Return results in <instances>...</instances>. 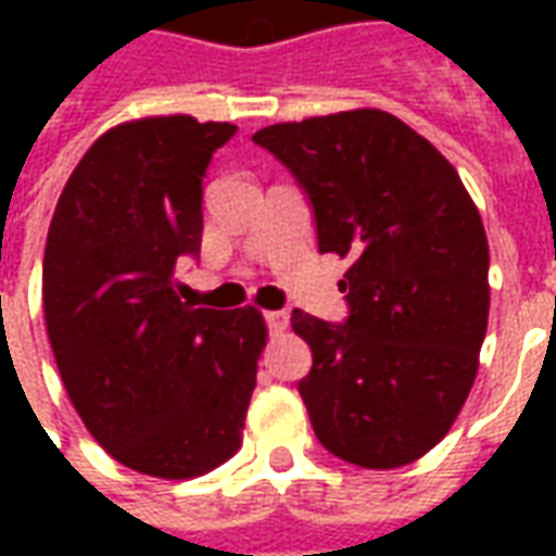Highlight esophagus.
<instances>
[{
  "label": "esophagus",
  "mask_w": 556,
  "mask_h": 556,
  "mask_svg": "<svg viewBox=\"0 0 556 556\" xmlns=\"http://www.w3.org/2000/svg\"><path fill=\"white\" fill-rule=\"evenodd\" d=\"M265 321H267V327H270V333H282V330L289 327V313L274 309V313H265Z\"/></svg>",
  "instance_id": "1"
}]
</instances>
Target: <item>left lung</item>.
<instances>
[{"instance_id":"left-lung-1","label":"left lung","mask_w":556,"mask_h":556,"mask_svg":"<svg viewBox=\"0 0 556 556\" xmlns=\"http://www.w3.org/2000/svg\"><path fill=\"white\" fill-rule=\"evenodd\" d=\"M315 207L318 250L349 258L351 315L294 309L313 349L303 378L325 450L369 470L410 465L453 429L489 327V238L458 172L384 110L262 127Z\"/></svg>"}]
</instances>
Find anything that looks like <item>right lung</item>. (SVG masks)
<instances>
[{
    "label": "right lung",
    "mask_w": 556,
    "mask_h": 556,
    "mask_svg": "<svg viewBox=\"0 0 556 556\" xmlns=\"http://www.w3.org/2000/svg\"><path fill=\"white\" fill-rule=\"evenodd\" d=\"M238 127L148 115L91 142L47 231L43 321L71 405L115 462L193 479L241 450L267 325L195 309L175 267L202 247L207 160Z\"/></svg>",
    "instance_id": "right-lung-1"
}]
</instances>
